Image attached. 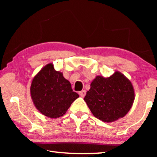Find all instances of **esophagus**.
<instances>
[{
    "label": "esophagus",
    "instance_id": "obj_1",
    "mask_svg": "<svg viewBox=\"0 0 157 157\" xmlns=\"http://www.w3.org/2000/svg\"><path fill=\"white\" fill-rule=\"evenodd\" d=\"M79 95H80L81 97H84L85 95H86V91H84V90H82V91H79Z\"/></svg>",
    "mask_w": 157,
    "mask_h": 157
}]
</instances>
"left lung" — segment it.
Masks as SVG:
<instances>
[{
    "label": "left lung",
    "mask_w": 157,
    "mask_h": 157,
    "mask_svg": "<svg viewBox=\"0 0 157 157\" xmlns=\"http://www.w3.org/2000/svg\"><path fill=\"white\" fill-rule=\"evenodd\" d=\"M134 98L131 81L123 73L116 71L109 78L95 77L84 100L95 118L112 123L128 113Z\"/></svg>",
    "instance_id": "obj_1"
}]
</instances>
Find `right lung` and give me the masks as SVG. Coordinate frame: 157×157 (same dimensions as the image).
<instances>
[{
	"label": "right lung",
	"mask_w": 157,
	"mask_h": 157,
	"mask_svg": "<svg viewBox=\"0 0 157 157\" xmlns=\"http://www.w3.org/2000/svg\"><path fill=\"white\" fill-rule=\"evenodd\" d=\"M30 95L39 112L50 118L62 116L79 95L73 91L70 82L55 70L52 63L44 66L34 77Z\"/></svg>",
	"instance_id": "1"
}]
</instances>
